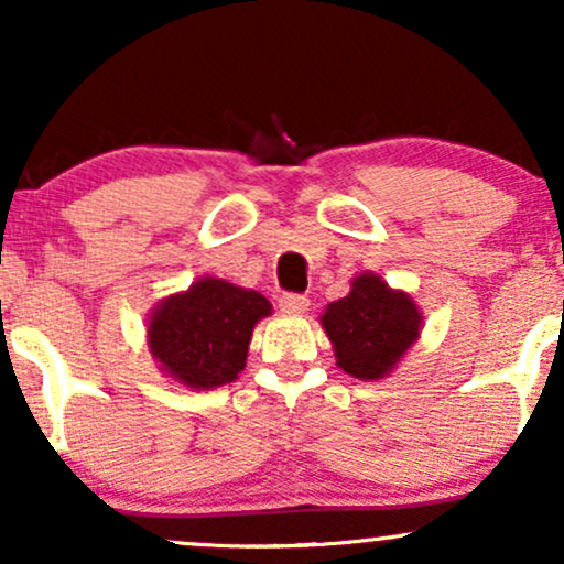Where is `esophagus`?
Wrapping results in <instances>:
<instances>
[{"label":"esophagus","instance_id":"esophagus-1","mask_svg":"<svg viewBox=\"0 0 564 564\" xmlns=\"http://www.w3.org/2000/svg\"><path fill=\"white\" fill-rule=\"evenodd\" d=\"M278 307H281L283 313H289V315H300L310 307V300L304 294H294V291H286V294H281V300H278Z\"/></svg>","mask_w":564,"mask_h":564}]
</instances>
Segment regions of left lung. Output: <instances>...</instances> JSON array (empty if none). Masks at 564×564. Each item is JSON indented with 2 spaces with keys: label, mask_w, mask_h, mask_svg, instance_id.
Returning a JSON list of instances; mask_svg holds the SVG:
<instances>
[{
  "label": "left lung",
  "mask_w": 564,
  "mask_h": 564,
  "mask_svg": "<svg viewBox=\"0 0 564 564\" xmlns=\"http://www.w3.org/2000/svg\"><path fill=\"white\" fill-rule=\"evenodd\" d=\"M336 364L355 379H381L422 332V315L403 291H392L377 275L355 278L352 291L323 313Z\"/></svg>",
  "instance_id": "8db88e82"
}]
</instances>
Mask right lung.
Masks as SVG:
<instances>
[{"label": "right lung", "mask_w": 564, "mask_h": 564, "mask_svg": "<svg viewBox=\"0 0 564 564\" xmlns=\"http://www.w3.org/2000/svg\"><path fill=\"white\" fill-rule=\"evenodd\" d=\"M264 315H270V302L262 294L204 278L159 304L148 323V341L172 379L209 390L243 371L251 332Z\"/></svg>", "instance_id": "add662e5"}]
</instances>
